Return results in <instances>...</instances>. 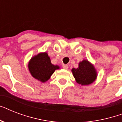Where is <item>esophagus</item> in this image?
<instances>
[{"instance_id":"esophagus-1","label":"esophagus","mask_w":122,"mask_h":122,"mask_svg":"<svg viewBox=\"0 0 122 122\" xmlns=\"http://www.w3.org/2000/svg\"><path fill=\"white\" fill-rule=\"evenodd\" d=\"M63 68L65 70H67V69L68 68V65H63Z\"/></svg>"}]
</instances>
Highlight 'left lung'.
I'll list each match as a JSON object with an SVG mask.
<instances>
[{"instance_id": "obj_1", "label": "left lung", "mask_w": 122, "mask_h": 122, "mask_svg": "<svg viewBox=\"0 0 122 122\" xmlns=\"http://www.w3.org/2000/svg\"><path fill=\"white\" fill-rule=\"evenodd\" d=\"M71 71L76 82L81 85H88L93 83L97 76L94 66L85 59L80 62L78 68H73Z\"/></svg>"}]
</instances>
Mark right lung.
<instances>
[{"mask_svg":"<svg viewBox=\"0 0 122 122\" xmlns=\"http://www.w3.org/2000/svg\"><path fill=\"white\" fill-rule=\"evenodd\" d=\"M59 66L52 65L47 52L39 53L31 57L28 63V69L33 77L42 81H47Z\"/></svg>","mask_w":122,"mask_h":122,"instance_id":"add662e5","label":"right lung"}]
</instances>
